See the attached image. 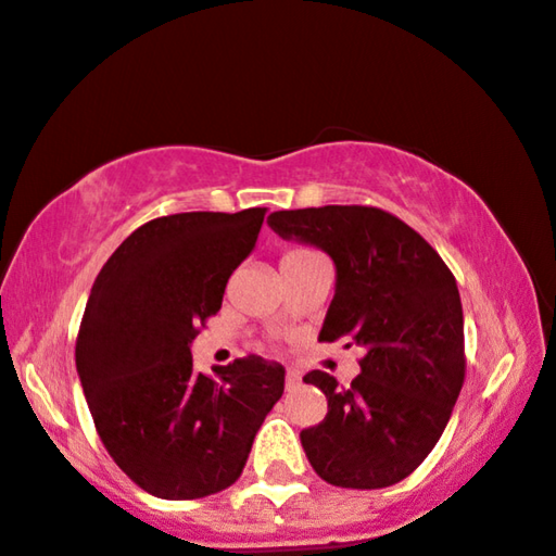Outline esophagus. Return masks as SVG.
Here are the masks:
<instances>
[{"label":"esophagus","mask_w":556,"mask_h":556,"mask_svg":"<svg viewBox=\"0 0 556 556\" xmlns=\"http://www.w3.org/2000/svg\"><path fill=\"white\" fill-rule=\"evenodd\" d=\"M299 382H301V375H299L296 370H289V372H287V378H285L287 390H294V388H299Z\"/></svg>","instance_id":"obj_1"}]
</instances>
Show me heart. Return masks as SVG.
<instances>
[{
	"label": "heart",
	"instance_id": "obj_1",
	"mask_svg": "<svg viewBox=\"0 0 556 556\" xmlns=\"http://www.w3.org/2000/svg\"><path fill=\"white\" fill-rule=\"evenodd\" d=\"M301 255H312V250H304V248H294V250H289L285 257L281 260H291V257H301Z\"/></svg>",
	"mask_w": 556,
	"mask_h": 556
}]
</instances>
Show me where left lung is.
I'll return each mask as SVG.
<instances>
[{"instance_id":"8db88e82","label":"left lung","mask_w":556,"mask_h":556,"mask_svg":"<svg viewBox=\"0 0 556 556\" xmlns=\"http://www.w3.org/2000/svg\"><path fill=\"white\" fill-rule=\"evenodd\" d=\"M267 223L333 260L336 296L318 341L363 348L348 388L324 370L304 375L328 400L321 425L301 431L308 464L338 488L400 483L437 446L464 388L454 275L417 230L372 205L277 211Z\"/></svg>"}]
</instances>
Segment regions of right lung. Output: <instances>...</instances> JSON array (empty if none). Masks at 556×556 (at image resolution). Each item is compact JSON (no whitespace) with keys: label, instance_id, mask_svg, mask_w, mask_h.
Instances as JSON below:
<instances>
[{"label":"right lung","instance_id":"right-lung-1","mask_svg":"<svg viewBox=\"0 0 556 556\" xmlns=\"http://www.w3.org/2000/svg\"><path fill=\"white\" fill-rule=\"evenodd\" d=\"M267 208L176 213L137 228L100 269L75 365L112 460L142 491L195 501L238 481L285 368L238 357L208 378L191 341L220 312Z\"/></svg>","mask_w":556,"mask_h":556}]
</instances>
